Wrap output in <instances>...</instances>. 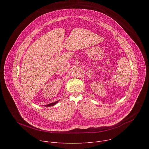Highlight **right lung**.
<instances>
[{
    "mask_svg": "<svg viewBox=\"0 0 149 149\" xmlns=\"http://www.w3.org/2000/svg\"><path fill=\"white\" fill-rule=\"evenodd\" d=\"M58 102V101H55V102H52V103H51V104H48V105H45V106H47V107H50V106H52V105H54L55 104H56L57 102ZM45 106V105H44Z\"/></svg>",
    "mask_w": 149,
    "mask_h": 149,
    "instance_id": "obj_1",
    "label": "right lung"
}]
</instances>
